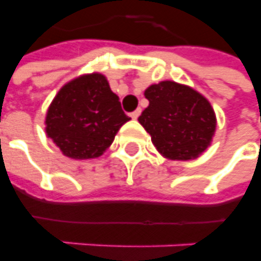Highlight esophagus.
<instances>
[{
	"mask_svg": "<svg viewBox=\"0 0 261 261\" xmlns=\"http://www.w3.org/2000/svg\"><path fill=\"white\" fill-rule=\"evenodd\" d=\"M129 115H130V118H132V119H138V116L140 115V110L134 111V112H130Z\"/></svg>",
	"mask_w": 261,
	"mask_h": 261,
	"instance_id": "1",
	"label": "esophagus"
}]
</instances>
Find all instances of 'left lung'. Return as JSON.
Wrapping results in <instances>:
<instances>
[{
    "instance_id": "left-lung-1",
    "label": "left lung",
    "mask_w": 261,
    "mask_h": 261,
    "mask_svg": "<svg viewBox=\"0 0 261 261\" xmlns=\"http://www.w3.org/2000/svg\"><path fill=\"white\" fill-rule=\"evenodd\" d=\"M149 107L139 122L164 157L191 160L210 146L216 127L211 104L193 88L162 81L145 91Z\"/></svg>"
}]
</instances>
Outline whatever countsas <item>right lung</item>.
<instances>
[{"label": "right lung", "mask_w": 261, "mask_h": 261, "mask_svg": "<svg viewBox=\"0 0 261 261\" xmlns=\"http://www.w3.org/2000/svg\"><path fill=\"white\" fill-rule=\"evenodd\" d=\"M130 119L102 74L81 75L59 91L46 115V134L71 159L101 156Z\"/></svg>", "instance_id": "add662e5"}]
</instances>
